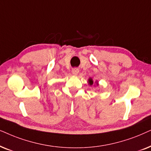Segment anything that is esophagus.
<instances>
[{
	"label": "esophagus",
	"mask_w": 151,
	"mask_h": 151,
	"mask_svg": "<svg viewBox=\"0 0 151 151\" xmlns=\"http://www.w3.org/2000/svg\"><path fill=\"white\" fill-rule=\"evenodd\" d=\"M79 69H77V68H73V69L72 70V73L73 75L76 76V75H77L78 73H79Z\"/></svg>",
	"instance_id": "obj_1"
}]
</instances>
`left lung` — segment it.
Wrapping results in <instances>:
<instances>
[{
  "label": "left lung",
  "instance_id": "1",
  "mask_svg": "<svg viewBox=\"0 0 151 151\" xmlns=\"http://www.w3.org/2000/svg\"><path fill=\"white\" fill-rule=\"evenodd\" d=\"M88 83L90 84V86H92V84H93V80H92V78H90V79H88ZM96 86L99 85V83H98V81H96Z\"/></svg>",
  "mask_w": 151,
  "mask_h": 151
}]
</instances>
